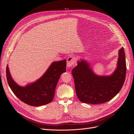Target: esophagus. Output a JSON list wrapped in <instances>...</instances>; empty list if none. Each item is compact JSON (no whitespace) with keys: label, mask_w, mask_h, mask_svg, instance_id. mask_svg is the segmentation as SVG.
<instances>
[{"label":"esophagus","mask_w":134,"mask_h":134,"mask_svg":"<svg viewBox=\"0 0 134 134\" xmlns=\"http://www.w3.org/2000/svg\"><path fill=\"white\" fill-rule=\"evenodd\" d=\"M75 59L74 57H73V56H69L67 60V67H71L75 62Z\"/></svg>","instance_id":"esophagus-1"}]
</instances>
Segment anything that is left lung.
I'll return each mask as SVG.
<instances>
[{"label": "left lung", "instance_id": "8db88e82", "mask_svg": "<svg viewBox=\"0 0 134 134\" xmlns=\"http://www.w3.org/2000/svg\"><path fill=\"white\" fill-rule=\"evenodd\" d=\"M126 71L125 55L122 47L119 51L117 66L109 76L96 75L88 63L81 60L72 70L76 96L82 103L98 104L107 102L121 90Z\"/></svg>", "mask_w": 134, "mask_h": 134}]
</instances>
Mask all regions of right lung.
<instances>
[{
  "instance_id": "right-lung-1",
  "label": "right lung",
  "mask_w": 134,
  "mask_h": 134,
  "mask_svg": "<svg viewBox=\"0 0 134 134\" xmlns=\"http://www.w3.org/2000/svg\"><path fill=\"white\" fill-rule=\"evenodd\" d=\"M66 71V60L54 62L39 79L25 87L20 86L14 81L8 65L6 74L7 81L13 93L24 103L38 107L53 100L59 79L61 74Z\"/></svg>"
}]
</instances>
